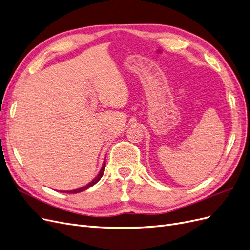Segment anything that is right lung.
Returning a JSON list of instances; mask_svg holds the SVG:
<instances>
[{
  "label": "right lung",
  "instance_id": "obj_1",
  "mask_svg": "<svg viewBox=\"0 0 250 250\" xmlns=\"http://www.w3.org/2000/svg\"><path fill=\"white\" fill-rule=\"evenodd\" d=\"M104 167H106V162H104V164H103V167H102V169H101V171H100V173L98 174V176H96V178L92 181V182H90L89 184L88 185H86L85 187H82V188H80V189H76V190H71V191H61V192H64V193H79V192H82V191H85V190H87L88 188H90L91 186H93V185H95L96 183H98L101 179H102V176H103V174H104Z\"/></svg>",
  "mask_w": 250,
  "mask_h": 250
}]
</instances>
